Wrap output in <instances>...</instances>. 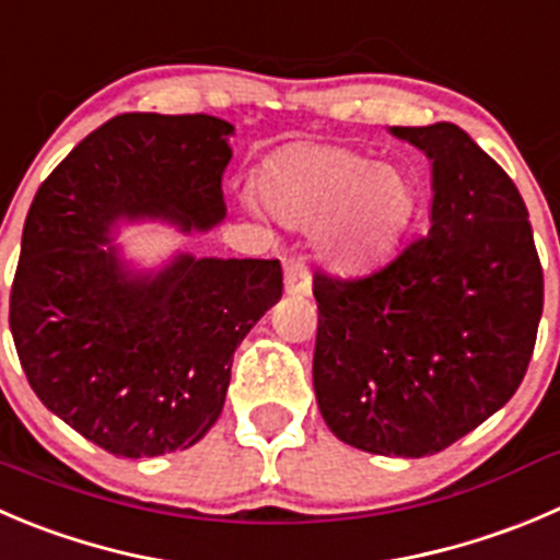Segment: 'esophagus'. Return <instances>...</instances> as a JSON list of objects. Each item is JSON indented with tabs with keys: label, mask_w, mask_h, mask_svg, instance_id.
I'll return each mask as SVG.
<instances>
[{
	"label": "esophagus",
	"mask_w": 560,
	"mask_h": 560,
	"mask_svg": "<svg viewBox=\"0 0 560 560\" xmlns=\"http://www.w3.org/2000/svg\"><path fill=\"white\" fill-rule=\"evenodd\" d=\"M285 291L296 296L311 294V271L300 258L285 260Z\"/></svg>",
	"instance_id": "esophagus-1"
}]
</instances>
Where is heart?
Returning a JSON list of instances; mask_svg holds the SVG:
<instances>
[{
  "mask_svg": "<svg viewBox=\"0 0 560 560\" xmlns=\"http://www.w3.org/2000/svg\"><path fill=\"white\" fill-rule=\"evenodd\" d=\"M266 206L294 228H318L324 258L365 271L398 244L418 191L407 170L343 145H294L260 173Z\"/></svg>",
  "mask_w": 560,
  "mask_h": 560,
  "instance_id": "obj_1",
  "label": "heart"
}]
</instances>
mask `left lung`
<instances>
[{"label": "left lung", "instance_id": "1", "mask_svg": "<svg viewBox=\"0 0 560 560\" xmlns=\"http://www.w3.org/2000/svg\"><path fill=\"white\" fill-rule=\"evenodd\" d=\"M390 135L431 159L429 233L374 275H313V390L346 445L420 459L514 396L545 275L523 195L467 131L434 124Z\"/></svg>", "mask_w": 560, "mask_h": 560}]
</instances>
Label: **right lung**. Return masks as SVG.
<instances>
[{
  "label": "right lung",
  "instance_id": "1",
  "mask_svg": "<svg viewBox=\"0 0 560 560\" xmlns=\"http://www.w3.org/2000/svg\"><path fill=\"white\" fill-rule=\"evenodd\" d=\"M233 126L126 112L84 137L40 184L21 233L10 332L35 396L126 459L186 451L217 423L233 351L283 296L280 260L175 255L131 271L117 222L209 231L225 220Z\"/></svg>",
  "mask_w": 560,
  "mask_h": 560
}]
</instances>
